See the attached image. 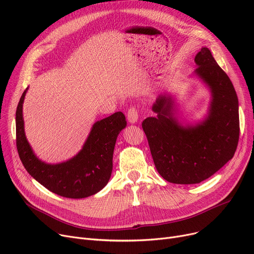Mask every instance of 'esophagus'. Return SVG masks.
<instances>
[{"mask_svg":"<svg viewBox=\"0 0 254 254\" xmlns=\"http://www.w3.org/2000/svg\"><path fill=\"white\" fill-rule=\"evenodd\" d=\"M127 120L130 123V124H135L138 122V116H139V113H138V110L135 108V107H131V108H129L127 110Z\"/></svg>","mask_w":254,"mask_h":254,"instance_id":"esophagus-1","label":"esophagus"}]
</instances>
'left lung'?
<instances>
[{
  "label": "left lung",
  "instance_id": "obj_1",
  "mask_svg": "<svg viewBox=\"0 0 254 254\" xmlns=\"http://www.w3.org/2000/svg\"><path fill=\"white\" fill-rule=\"evenodd\" d=\"M194 62L196 75L213 97L205 122L182 127L173 117L171 99L159 96L152 107L157 116L142 123L157 172L176 184H195L211 177L233 158L239 142V104L231 79L206 47Z\"/></svg>",
  "mask_w": 254,
  "mask_h": 254
}]
</instances>
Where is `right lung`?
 Here are the masks:
<instances>
[{"label":"right lung","mask_w":254,"mask_h":254,"mask_svg":"<svg viewBox=\"0 0 254 254\" xmlns=\"http://www.w3.org/2000/svg\"><path fill=\"white\" fill-rule=\"evenodd\" d=\"M23 91L16 109V147L29 174L53 193L69 198H83L104 189L112 173L114 146L119 131L126 127V116L115 112L93 125L82 150L70 161L48 165L34 154L25 138L22 118Z\"/></svg>","instance_id":"obj_1"}]
</instances>
